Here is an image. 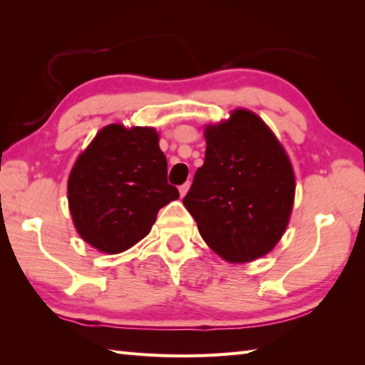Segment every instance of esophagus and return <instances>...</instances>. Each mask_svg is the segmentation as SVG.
<instances>
[{
    "instance_id": "1",
    "label": "esophagus",
    "mask_w": 365,
    "mask_h": 365,
    "mask_svg": "<svg viewBox=\"0 0 365 365\" xmlns=\"http://www.w3.org/2000/svg\"><path fill=\"white\" fill-rule=\"evenodd\" d=\"M188 190H190V182L183 183V185H180V187H178V191H180V196H182V197H183L185 195H187Z\"/></svg>"
}]
</instances>
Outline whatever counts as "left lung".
Masks as SVG:
<instances>
[{
  "label": "left lung",
  "instance_id": "1",
  "mask_svg": "<svg viewBox=\"0 0 365 365\" xmlns=\"http://www.w3.org/2000/svg\"><path fill=\"white\" fill-rule=\"evenodd\" d=\"M205 161L183 205L204 242L232 263L268 254L284 235L294 174L284 147L257 114L235 110L205 127Z\"/></svg>",
  "mask_w": 365,
  "mask_h": 365
}]
</instances>
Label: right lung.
Instances as JSON below:
<instances>
[{"label": "right lung", "instance_id": "1", "mask_svg": "<svg viewBox=\"0 0 365 365\" xmlns=\"http://www.w3.org/2000/svg\"><path fill=\"white\" fill-rule=\"evenodd\" d=\"M68 208L84 242L118 254L149 234L157 213L178 190L150 127L111 123L97 133L68 175Z\"/></svg>", "mask_w": 365, "mask_h": 365}]
</instances>
